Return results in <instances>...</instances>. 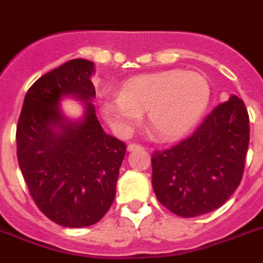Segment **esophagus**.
<instances>
[{
  "mask_svg": "<svg viewBox=\"0 0 263 263\" xmlns=\"http://www.w3.org/2000/svg\"><path fill=\"white\" fill-rule=\"evenodd\" d=\"M138 149H142V146H141L140 143L132 142L127 145V150H129V152H134V150H138Z\"/></svg>",
  "mask_w": 263,
  "mask_h": 263,
  "instance_id": "34e87169",
  "label": "esophagus"
}]
</instances>
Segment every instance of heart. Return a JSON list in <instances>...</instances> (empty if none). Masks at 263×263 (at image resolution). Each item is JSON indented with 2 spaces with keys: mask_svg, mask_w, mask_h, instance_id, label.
Listing matches in <instances>:
<instances>
[{
  "mask_svg": "<svg viewBox=\"0 0 263 263\" xmlns=\"http://www.w3.org/2000/svg\"><path fill=\"white\" fill-rule=\"evenodd\" d=\"M210 86L196 71L145 74L123 85L121 94L105 97L101 111L117 133L129 134L147 110L146 125L157 141H172L189 132L205 113Z\"/></svg>",
  "mask_w": 263,
  "mask_h": 263,
  "instance_id": "b5f03b06",
  "label": "heart"
}]
</instances>
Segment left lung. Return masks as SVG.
I'll return each mask as SVG.
<instances>
[{
    "label": "left lung",
    "instance_id": "1",
    "mask_svg": "<svg viewBox=\"0 0 263 263\" xmlns=\"http://www.w3.org/2000/svg\"><path fill=\"white\" fill-rule=\"evenodd\" d=\"M250 141L243 101L232 96L186 140L152 156V183L174 214L192 218L218 209L241 183Z\"/></svg>",
    "mask_w": 263,
    "mask_h": 263
}]
</instances>
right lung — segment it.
I'll return each instance as SVG.
<instances>
[{"label": "right lung", "instance_id": "right-lung-1", "mask_svg": "<svg viewBox=\"0 0 263 263\" xmlns=\"http://www.w3.org/2000/svg\"><path fill=\"white\" fill-rule=\"evenodd\" d=\"M94 64L70 60L38 78L25 96L17 123V158L38 209L66 228L97 223L116 197L126 145L104 132L89 102L96 97L90 81ZM74 95L85 101V116L67 121L59 100Z\"/></svg>", "mask_w": 263, "mask_h": 263}]
</instances>
